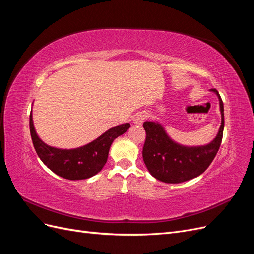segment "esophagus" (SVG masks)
Segmentation results:
<instances>
[{
    "label": "esophagus",
    "instance_id": "esophagus-1",
    "mask_svg": "<svg viewBox=\"0 0 254 254\" xmlns=\"http://www.w3.org/2000/svg\"><path fill=\"white\" fill-rule=\"evenodd\" d=\"M146 118H147V115H146V113L144 112H139L135 114V117L133 119V123L135 125H142L143 122L146 120Z\"/></svg>",
    "mask_w": 254,
    "mask_h": 254
}]
</instances>
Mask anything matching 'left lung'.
<instances>
[{
    "label": "left lung",
    "mask_w": 254,
    "mask_h": 254,
    "mask_svg": "<svg viewBox=\"0 0 254 254\" xmlns=\"http://www.w3.org/2000/svg\"><path fill=\"white\" fill-rule=\"evenodd\" d=\"M219 99L221 125L215 139L203 146H183L173 141L158 122H145L146 140L143 160L148 172L156 179L165 183H180L201 175L220 147L224 134V103L216 89H211Z\"/></svg>",
    "instance_id": "left-lung-1"
}]
</instances>
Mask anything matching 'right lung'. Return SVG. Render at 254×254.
I'll list each match as a JSON object with an SVG mask.
<instances>
[{"mask_svg": "<svg viewBox=\"0 0 254 254\" xmlns=\"http://www.w3.org/2000/svg\"><path fill=\"white\" fill-rule=\"evenodd\" d=\"M130 124L125 123L107 130L91 143L74 149L52 147L42 142L36 133L33 115H29V129L38 157L52 172L68 180L88 179L102 171L107 162L112 142L125 133Z\"/></svg>", "mask_w": 254, "mask_h": 254, "instance_id": "add662e5", "label": "right lung"}]
</instances>
